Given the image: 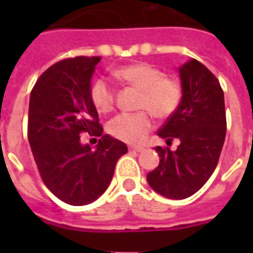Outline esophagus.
<instances>
[{
    "instance_id": "34e87169",
    "label": "esophagus",
    "mask_w": 253,
    "mask_h": 253,
    "mask_svg": "<svg viewBox=\"0 0 253 253\" xmlns=\"http://www.w3.org/2000/svg\"><path fill=\"white\" fill-rule=\"evenodd\" d=\"M128 150H130V152H137V153H139V152H143V148L142 146H130Z\"/></svg>"
}]
</instances>
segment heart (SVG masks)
<instances>
[{"label":"heart","mask_w":253,"mask_h":253,"mask_svg":"<svg viewBox=\"0 0 253 253\" xmlns=\"http://www.w3.org/2000/svg\"><path fill=\"white\" fill-rule=\"evenodd\" d=\"M115 76L139 90L138 112L121 114L108 123V132L119 141L141 143L152 130L153 114L159 119H168L179 108L183 96L180 83L150 63L138 62L119 67ZM90 100L100 114H108L115 107V90L107 80L100 78L90 88Z\"/></svg>","instance_id":"obj_1"}]
</instances>
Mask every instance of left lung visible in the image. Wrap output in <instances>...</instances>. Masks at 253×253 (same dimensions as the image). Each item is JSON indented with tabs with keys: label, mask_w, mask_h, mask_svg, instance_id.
<instances>
[{
	"label": "left lung",
	"mask_w": 253,
	"mask_h": 253,
	"mask_svg": "<svg viewBox=\"0 0 253 253\" xmlns=\"http://www.w3.org/2000/svg\"><path fill=\"white\" fill-rule=\"evenodd\" d=\"M183 88L180 105L159 130L167 145L177 137L172 152L157 146L159 167L149 172V186L160 195L184 199L205 186L215 169L226 135L223 90L205 65L191 59L179 69Z\"/></svg>",
	"instance_id": "left-lung-1"
}]
</instances>
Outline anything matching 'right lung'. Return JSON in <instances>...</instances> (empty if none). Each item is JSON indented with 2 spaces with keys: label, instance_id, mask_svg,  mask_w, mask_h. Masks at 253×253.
Wrapping results in <instances>:
<instances>
[{
  "label": "right lung",
  "instance_id": "1",
  "mask_svg": "<svg viewBox=\"0 0 253 253\" xmlns=\"http://www.w3.org/2000/svg\"><path fill=\"white\" fill-rule=\"evenodd\" d=\"M101 57L66 58L42 73L31 90L28 141L42 180L58 199L83 206L110 186L126 143L103 134L90 100V77ZM84 132L100 136L96 151L83 147Z\"/></svg>",
  "mask_w": 253,
  "mask_h": 253
}]
</instances>
